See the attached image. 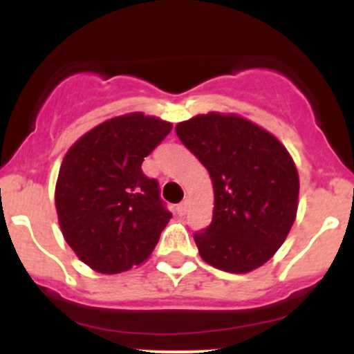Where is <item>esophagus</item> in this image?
Returning <instances> with one entry per match:
<instances>
[{"mask_svg":"<svg viewBox=\"0 0 354 354\" xmlns=\"http://www.w3.org/2000/svg\"><path fill=\"white\" fill-rule=\"evenodd\" d=\"M187 210H188V198H185L183 202L178 205V214H180V216H185V214H187Z\"/></svg>","mask_w":354,"mask_h":354,"instance_id":"34e87169","label":"esophagus"}]
</instances>
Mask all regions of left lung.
I'll list each match as a JSON object with an SVG mask.
<instances>
[{"mask_svg":"<svg viewBox=\"0 0 354 354\" xmlns=\"http://www.w3.org/2000/svg\"><path fill=\"white\" fill-rule=\"evenodd\" d=\"M176 135L214 185L212 223L194 234L200 257L233 274L263 266L298 210V171L286 147L236 114H200L178 123Z\"/></svg>","mask_w":354,"mask_h":354,"instance_id":"obj_1","label":"left lung"}]
</instances>
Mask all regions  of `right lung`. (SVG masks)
Instances as JSON below:
<instances>
[{
  "label": "right lung",
  "mask_w": 354,
  "mask_h": 354,
  "mask_svg": "<svg viewBox=\"0 0 354 354\" xmlns=\"http://www.w3.org/2000/svg\"><path fill=\"white\" fill-rule=\"evenodd\" d=\"M173 124L142 113L104 121L66 152L56 183V210L66 243L101 274H118L151 257L173 214L144 157Z\"/></svg>",
  "instance_id": "1"
}]
</instances>
